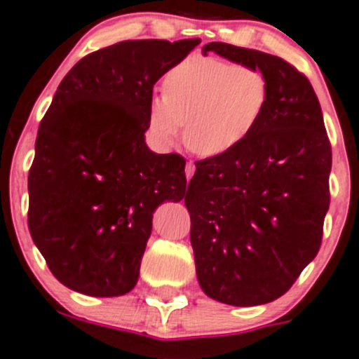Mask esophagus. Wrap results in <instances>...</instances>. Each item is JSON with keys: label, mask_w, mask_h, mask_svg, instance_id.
<instances>
[{"label": "esophagus", "mask_w": 359, "mask_h": 359, "mask_svg": "<svg viewBox=\"0 0 359 359\" xmlns=\"http://www.w3.org/2000/svg\"><path fill=\"white\" fill-rule=\"evenodd\" d=\"M194 170H196V166H194V163H193V161H187V163H186V177H187V180H189L191 177H193Z\"/></svg>", "instance_id": "esophagus-1"}]
</instances>
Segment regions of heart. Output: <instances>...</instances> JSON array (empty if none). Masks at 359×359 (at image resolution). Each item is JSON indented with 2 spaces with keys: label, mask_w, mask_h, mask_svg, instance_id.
I'll return each instance as SVG.
<instances>
[{
  "label": "heart",
  "mask_w": 359,
  "mask_h": 359,
  "mask_svg": "<svg viewBox=\"0 0 359 359\" xmlns=\"http://www.w3.org/2000/svg\"><path fill=\"white\" fill-rule=\"evenodd\" d=\"M165 93L154 95L149 126L161 144L180 135L198 156L217 158L238 149L255 132L271 99L260 69L215 57H189L166 72Z\"/></svg>",
  "instance_id": "1"
}]
</instances>
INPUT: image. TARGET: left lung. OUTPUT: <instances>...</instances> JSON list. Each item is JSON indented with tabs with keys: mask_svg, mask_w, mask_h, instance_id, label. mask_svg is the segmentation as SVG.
I'll list each match as a JSON object with an SVG mask.
<instances>
[{
	"mask_svg": "<svg viewBox=\"0 0 359 359\" xmlns=\"http://www.w3.org/2000/svg\"><path fill=\"white\" fill-rule=\"evenodd\" d=\"M208 52L260 69L271 99L238 149L196 161L184 201L198 281L219 302L260 306L290 290L321 247L332 146L316 93L292 64L227 43Z\"/></svg>",
	"mask_w": 359,
	"mask_h": 359,
	"instance_id": "left-lung-1",
	"label": "left lung"
}]
</instances>
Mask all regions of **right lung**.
<instances>
[{"instance_id":"obj_1","label":"right lung","mask_w":359,"mask_h":359,"mask_svg":"<svg viewBox=\"0 0 359 359\" xmlns=\"http://www.w3.org/2000/svg\"><path fill=\"white\" fill-rule=\"evenodd\" d=\"M200 43L128 39L88 53L60 81L36 137L27 224L71 290H132L154 210L186 194V159L153 153L144 133L154 83Z\"/></svg>"}]
</instances>
